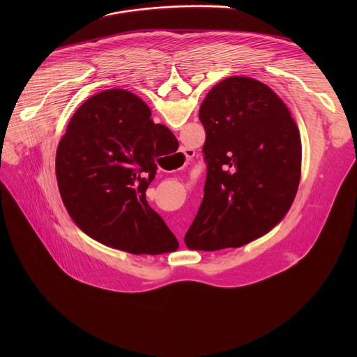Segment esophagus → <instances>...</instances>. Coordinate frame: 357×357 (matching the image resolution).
I'll return each mask as SVG.
<instances>
[{"label":"esophagus","mask_w":357,"mask_h":357,"mask_svg":"<svg viewBox=\"0 0 357 357\" xmlns=\"http://www.w3.org/2000/svg\"><path fill=\"white\" fill-rule=\"evenodd\" d=\"M182 155L185 157V160H190V158L195 155V152H193L192 149H188V148H185V149L182 151ZM179 237H181V234H179Z\"/></svg>","instance_id":"esophagus-1"}]
</instances>
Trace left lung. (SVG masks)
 <instances>
[{
	"label": "left lung",
	"mask_w": 357,
	"mask_h": 357,
	"mask_svg": "<svg viewBox=\"0 0 357 357\" xmlns=\"http://www.w3.org/2000/svg\"><path fill=\"white\" fill-rule=\"evenodd\" d=\"M206 141L205 195L185 234L192 250L241 247L288 212L301 179V137L282 100L264 83L233 76L199 110Z\"/></svg>",
	"instance_id": "left-lung-1"
}]
</instances>
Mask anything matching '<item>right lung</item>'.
<instances>
[{
  "label": "right lung",
  "mask_w": 357,
  "mask_h": 357,
  "mask_svg": "<svg viewBox=\"0 0 357 357\" xmlns=\"http://www.w3.org/2000/svg\"><path fill=\"white\" fill-rule=\"evenodd\" d=\"M175 144L171 130L152 121L148 106L127 90L110 89L86 100L56 151L59 192L73 222L123 251H175L176 237L145 199L158 157Z\"/></svg>",
  "instance_id": "obj_1"
}]
</instances>
